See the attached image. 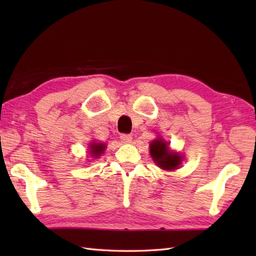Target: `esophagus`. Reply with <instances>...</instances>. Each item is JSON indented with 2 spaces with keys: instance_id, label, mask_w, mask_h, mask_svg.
Masks as SVG:
<instances>
[{
  "instance_id": "esophagus-1",
  "label": "esophagus",
  "mask_w": 256,
  "mask_h": 256,
  "mask_svg": "<svg viewBox=\"0 0 256 256\" xmlns=\"http://www.w3.org/2000/svg\"><path fill=\"white\" fill-rule=\"evenodd\" d=\"M120 138H121V140L123 143L128 144V143H131L132 142V135L131 134H121L120 135Z\"/></svg>"
}]
</instances>
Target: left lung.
I'll return each mask as SVG.
<instances>
[{"label":"left lung","instance_id":"left-lung-1","mask_svg":"<svg viewBox=\"0 0 256 256\" xmlns=\"http://www.w3.org/2000/svg\"><path fill=\"white\" fill-rule=\"evenodd\" d=\"M150 155L154 162L158 165L162 170H172L180 165L182 157L179 154L172 153L168 150L167 143L162 140H155L150 143Z\"/></svg>","mask_w":256,"mask_h":256}]
</instances>
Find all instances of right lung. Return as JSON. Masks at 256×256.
Returning a JSON list of instances; mask_svg holds the SVG:
<instances>
[{
	"label": "right lung",
	"instance_id": "add662e5",
	"mask_svg": "<svg viewBox=\"0 0 256 256\" xmlns=\"http://www.w3.org/2000/svg\"><path fill=\"white\" fill-rule=\"evenodd\" d=\"M90 148H91L90 154H92V156L98 157V156H100L103 152H104L106 145H103L101 143H94V144H91Z\"/></svg>",
	"mask_w": 256,
	"mask_h": 256
}]
</instances>
